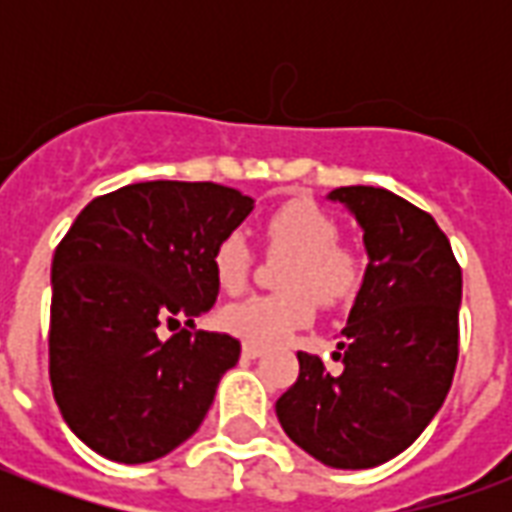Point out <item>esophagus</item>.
<instances>
[{
  "label": "esophagus",
  "instance_id": "34e87169",
  "mask_svg": "<svg viewBox=\"0 0 512 512\" xmlns=\"http://www.w3.org/2000/svg\"><path fill=\"white\" fill-rule=\"evenodd\" d=\"M257 356H263V348L260 345L244 343V359H257Z\"/></svg>",
  "mask_w": 512,
  "mask_h": 512
}]
</instances>
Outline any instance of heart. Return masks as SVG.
Segmentation results:
<instances>
[{
	"mask_svg": "<svg viewBox=\"0 0 512 512\" xmlns=\"http://www.w3.org/2000/svg\"><path fill=\"white\" fill-rule=\"evenodd\" d=\"M268 252L290 255L279 268L277 293H257L227 304L219 323L252 345H277L307 326L315 299L323 307H345L356 299L365 279V257L337 244L340 224L307 200H290L263 222ZM252 271V249L241 233L224 235L213 252V277L219 288L238 293Z\"/></svg>",
	"mask_w": 512,
	"mask_h": 512,
	"instance_id": "obj_1",
	"label": "heart"
}]
</instances>
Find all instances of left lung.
Wrapping results in <instances>:
<instances>
[{
    "label": "left lung",
    "mask_w": 512,
    "mask_h": 512,
    "mask_svg": "<svg viewBox=\"0 0 512 512\" xmlns=\"http://www.w3.org/2000/svg\"><path fill=\"white\" fill-rule=\"evenodd\" d=\"M365 230V282L337 337V373L299 351L277 400L282 430L332 469H370L411 447L450 392L458 365L461 266L433 216L392 191L340 186Z\"/></svg>",
    "instance_id": "1"
}]
</instances>
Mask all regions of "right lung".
I'll return each instance as SVG.
<instances>
[{
    "label": "right lung",
    "instance_id": "obj_1",
    "mask_svg": "<svg viewBox=\"0 0 512 512\" xmlns=\"http://www.w3.org/2000/svg\"><path fill=\"white\" fill-rule=\"evenodd\" d=\"M255 200L211 180L95 197L51 263L49 376L62 419L117 463L164 458L200 428L241 343L194 329L219 293L213 252Z\"/></svg>",
    "mask_w": 512,
    "mask_h": 512
}]
</instances>
